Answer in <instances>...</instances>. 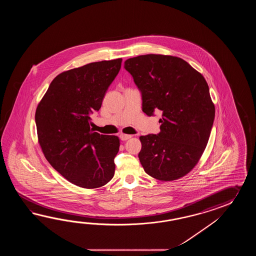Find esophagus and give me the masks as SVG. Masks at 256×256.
<instances>
[{
  "instance_id": "34e87169",
  "label": "esophagus",
  "mask_w": 256,
  "mask_h": 256,
  "mask_svg": "<svg viewBox=\"0 0 256 256\" xmlns=\"http://www.w3.org/2000/svg\"><path fill=\"white\" fill-rule=\"evenodd\" d=\"M130 137H132V136H129V134H120V139L122 141H126V140L130 139Z\"/></svg>"
}]
</instances>
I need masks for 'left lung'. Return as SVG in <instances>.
I'll return each mask as SVG.
<instances>
[{
	"instance_id": "8db88e82",
	"label": "left lung",
	"mask_w": 256,
	"mask_h": 256,
	"mask_svg": "<svg viewBox=\"0 0 256 256\" xmlns=\"http://www.w3.org/2000/svg\"><path fill=\"white\" fill-rule=\"evenodd\" d=\"M141 92L142 110L162 114L160 132L141 136L138 158L154 178L171 181L193 168L207 146L215 107L205 78L185 60L142 54L124 62Z\"/></svg>"
}]
</instances>
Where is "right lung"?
Returning <instances> with one entry per match:
<instances>
[{"label": "right lung", "mask_w": 256, "mask_h": 256, "mask_svg": "<svg viewBox=\"0 0 256 256\" xmlns=\"http://www.w3.org/2000/svg\"><path fill=\"white\" fill-rule=\"evenodd\" d=\"M122 58L93 62L54 78L36 112L40 146L66 180L85 188L107 184L114 176L117 136L90 128V115L102 107Z\"/></svg>", "instance_id": "1"}]
</instances>
